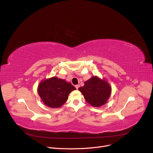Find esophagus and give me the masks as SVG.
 Wrapping results in <instances>:
<instances>
[{"instance_id": "obj_1", "label": "esophagus", "mask_w": 153, "mask_h": 153, "mask_svg": "<svg viewBox=\"0 0 153 153\" xmlns=\"http://www.w3.org/2000/svg\"><path fill=\"white\" fill-rule=\"evenodd\" d=\"M75 87H76V89H78V88L80 87V85H78H78H75Z\"/></svg>"}]
</instances>
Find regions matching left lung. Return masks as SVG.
<instances>
[{
  "label": "left lung",
  "mask_w": 153,
  "mask_h": 153,
  "mask_svg": "<svg viewBox=\"0 0 153 153\" xmlns=\"http://www.w3.org/2000/svg\"><path fill=\"white\" fill-rule=\"evenodd\" d=\"M87 103L99 107L105 104L111 94V87L107 82L97 76H92L84 82V86L78 89Z\"/></svg>",
  "instance_id": "1"
}]
</instances>
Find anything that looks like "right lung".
Returning <instances> with one entry per match:
<instances>
[{
	"instance_id": "add662e5",
	"label": "right lung",
	"mask_w": 153,
	"mask_h": 153,
	"mask_svg": "<svg viewBox=\"0 0 153 153\" xmlns=\"http://www.w3.org/2000/svg\"><path fill=\"white\" fill-rule=\"evenodd\" d=\"M75 89L70 83L54 76L41 82L38 92L46 105L51 108H59L67 101L69 94Z\"/></svg>"
}]
</instances>
